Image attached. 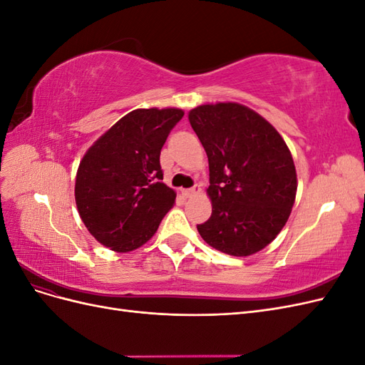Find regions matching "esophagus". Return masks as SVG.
I'll use <instances>...</instances> for the list:
<instances>
[{
    "label": "esophagus",
    "instance_id": "esophagus-1",
    "mask_svg": "<svg viewBox=\"0 0 365 365\" xmlns=\"http://www.w3.org/2000/svg\"><path fill=\"white\" fill-rule=\"evenodd\" d=\"M201 192V187L200 185H193V187H190V189H185V190H182V193H184V196H187V197H190V196H195L196 193H200Z\"/></svg>",
    "mask_w": 365,
    "mask_h": 365
}]
</instances>
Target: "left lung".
Listing matches in <instances>:
<instances>
[{
  "label": "left lung",
  "instance_id": "1",
  "mask_svg": "<svg viewBox=\"0 0 365 365\" xmlns=\"http://www.w3.org/2000/svg\"><path fill=\"white\" fill-rule=\"evenodd\" d=\"M189 120L208 157L213 205L197 231L230 256L260 251L280 233L295 201L288 146L267 120L239 103L197 106Z\"/></svg>",
  "mask_w": 365,
  "mask_h": 365
}]
</instances>
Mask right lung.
<instances>
[{"label":"right lung","instance_id":"1","mask_svg":"<svg viewBox=\"0 0 365 365\" xmlns=\"http://www.w3.org/2000/svg\"><path fill=\"white\" fill-rule=\"evenodd\" d=\"M181 109H135L88 149L76 176V204L102 245L132 251L155 235L175 204L163 182L161 148L182 118Z\"/></svg>","mask_w":365,"mask_h":365}]
</instances>
